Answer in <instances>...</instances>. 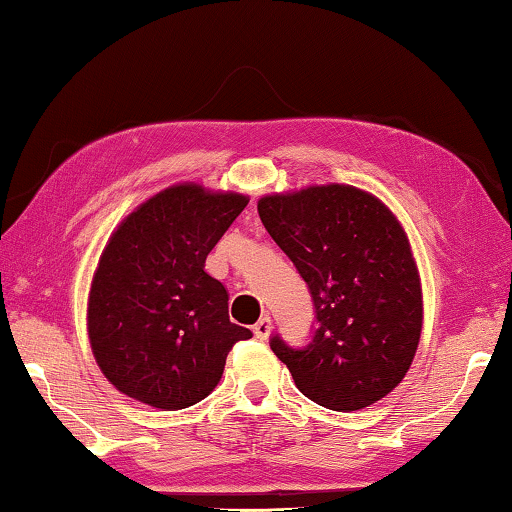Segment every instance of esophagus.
Returning <instances> with one entry per match:
<instances>
[{"label":"esophagus","mask_w":512,"mask_h":512,"mask_svg":"<svg viewBox=\"0 0 512 512\" xmlns=\"http://www.w3.org/2000/svg\"><path fill=\"white\" fill-rule=\"evenodd\" d=\"M270 333H272V320H270V315H263L261 320L254 324V335H256V338L265 340Z\"/></svg>","instance_id":"1"}]
</instances>
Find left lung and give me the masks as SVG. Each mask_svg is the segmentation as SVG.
Returning <instances> with one entry per match:
<instances>
[{
  "label": "left lung",
  "mask_w": 512,
  "mask_h": 512,
  "mask_svg": "<svg viewBox=\"0 0 512 512\" xmlns=\"http://www.w3.org/2000/svg\"><path fill=\"white\" fill-rule=\"evenodd\" d=\"M258 215L315 304L311 345L270 342L297 388L340 413L390 395L413 365L424 322L420 272L397 215L345 183L265 195Z\"/></svg>",
  "instance_id": "1"
}]
</instances>
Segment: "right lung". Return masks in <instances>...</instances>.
Segmentation results:
<instances>
[{
	"instance_id": "obj_1",
	"label": "right lung",
	"mask_w": 512,
	"mask_h": 512,
	"mask_svg": "<svg viewBox=\"0 0 512 512\" xmlns=\"http://www.w3.org/2000/svg\"><path fill=\"white\" fill-rule=\"evenodd\" d=\"M247 195L183 181L133 208L111 233L88 292V340L108 381L142 404L181 410L211 395L226 354L251 331L206 256Z\"/></svg>"
}]
</instances>
